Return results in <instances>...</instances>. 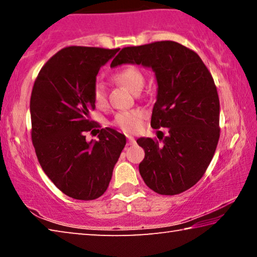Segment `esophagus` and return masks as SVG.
<instances>
[{
	"instance_id": "34e87169",
	"label": "esophagus",
	"mask_w": 257,
	"mask_h": 257,
	"mask_svg": "<svg viewBox=\"0 0 257 257\" xmlns=\"http://www.w3.org/2000/svg\"><path fill=\"white\" fill-rule=\"evenodd\" d=\"M127 139H128V145L136 144V139H135L133 136H127Z\"/></svg>"
}]
</instances>
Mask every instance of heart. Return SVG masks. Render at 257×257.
<instances>
[{
	"label": "heart",
	"instance_id": "heart-1",
	"mask_svg": "<svg viewBox=\"0 0 257 257\" xmlns=\"http://www.w3.org/2000/svg\"><path fill=\"white\" fill-rule=\"evenodd\" d=\"M113 79L120 82L121 85L127 87L129 90L136 93L144 86L145 78L141 69L136 66H124L113 73ZM93 99L97 106H103L106 103V93L102 84L96 82L93 87ZM144 116V112L141 110L121 111L116 113L113 124L119 127L121 130L127 133H132L137 130L142 123V119Z\"/></svg>",
	"mask_w": 257,
	"mask_h": 257
}]
</instances>
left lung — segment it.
Wrapping results in <instances>:
<instances>
[{"mask_svg": "<svg viewBox=\"0 0 257 257\" xmlns=\"http://www.w3.org/2000/svg\"><path fill=\"white\" fill-rule=\"evenodd\" d=\"M123 63L155 72L158 95L151 125L168 132L159 138L162 143L137 139L145 151L139 173L160 195L186 191L204 176L220 138V102L211 72L196 52L172 41L123 47L111 67Z\"/></svg>", "mask_w": 257, "mask_h": 257, "instance_id": "1", "label": "left lung"}]
</instances>
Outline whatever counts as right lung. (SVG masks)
<instances>
[{
    "label": "right lung",
    "instance_id": "1",
    "mask_svg": "<svg viewBox=\"0 0 257 257\" xmlns=\"http://www.w3.org/2000/svg\"><path fill=\"white\" fill-rule=\"evenodd\" d=\"M119 49L69 46L43 66L30 97L32 141L46 176L67 196L81 201L105 193L113 168L125 145L124 135L101 129L98 141L85 133L97 123L89 119L95 108L96 76Z\"/></svg>",
    "mask_w": 257,
    "mask_h": 257
}]
</instances>
